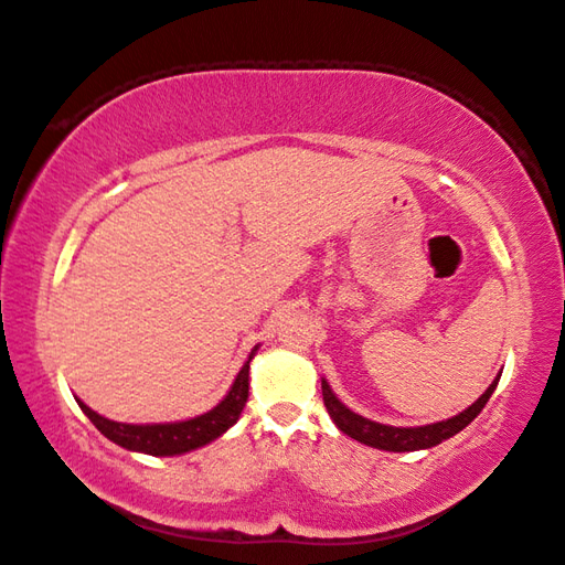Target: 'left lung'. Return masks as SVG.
<instances>
[{"instance_id": "8db88e82", "label": "left lung", "mask_w": 565, "mask_h": 565, "mask_svg": "<svg viewBox=\"0 0 565 565\" xmlns=\"http://www.w3.org/2000/svg\"><path fill=\"white\" fill-rule=\"evenodd\" d=\"M498 381H500V374L493 383H490L481 398H478L473 405H468L463 413L454 415L449 419H441V423H435V425H425V427H391V425H381V423H374V419L356 415L344 403L338 401V395L332 393L330 383L326 379H322V401H326L332 423L338 425L340 431H344L347 437L362 441V444H366V447L383 449V451H417V449L437 447L439 441L459 435V431L468 423H471L478 413L483 411L486 403L490 401V395H493V391L498 386Z\"/></svg>"}]
</instances>
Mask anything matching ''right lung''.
I'll use <instances>...</instances> for the list:
<instances>
[{"instance_id":"add662e5","label":"right lung","mask_w":565,"mask_h":565,"mask_svg":"<svg viewBox=\"0 0 565 565\" xmlns=\"http://www.w3.org/2000/svg\"><path fill=\"white\" fill-rule=\"evenodd\" d=\"M259 347L249 352V359L245 366L239 369L235 376L231 391H227L225 398L213 407V411L203 413L199 417L184 419V423H160V425H128V423H114V419H106L99 413H94L89 405H84L77 398V405L82 413L87 415L94 427H97L106 439L130 451L150 454V456H174V454H186L191 449H199L203 444L218 439L223 431L231 429L243 407L247 403L249 393V362L252 356L257 354Z\"/></svg>"}]
</instances>
